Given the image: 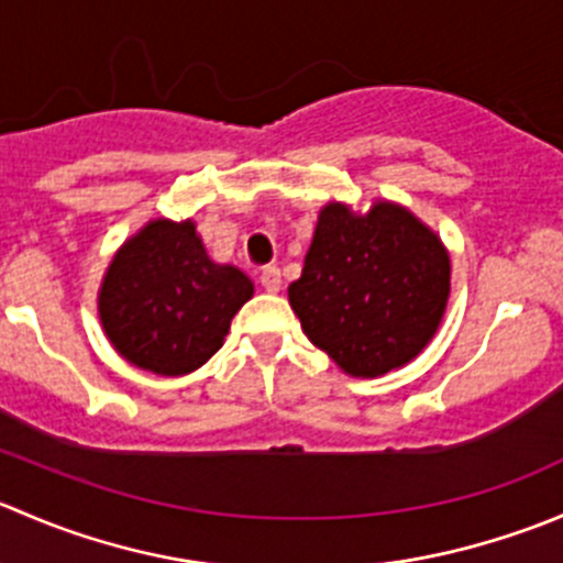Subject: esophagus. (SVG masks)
Instances as JSON below:
<instances>
[{"instance_id": "esophagus-1", "label": "esophagus", "mask_w": 563, "mask_h": 563, "mask_svg": "<svg viewBox=\"0 0 563 563\" xmlns=\"http://www.w3.org/2000/svg\"><path fill=\"white\" fill-rule=\"evenodd\" d=\"M261 286H264V291H269V294L280 291L283 288L280 269H277V266H266V269L261 272Z\"/></svg>"}]
</instances>
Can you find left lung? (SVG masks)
I'll use <instances>...</instances> for the list:
<instances>
[{"instance_id": "1", "label": "left lung", "mask_w": 563, "mask_h": 563, "mask_svg": "<svg viewBox=\"0 0 563 563\" xmlns=\"http://www.w3.org/2000/svg\"><path fill=\"white\" fill-rule=\"evenodd\" d=\"M450 299V253L406 207L365 214L327 203L288 302L316 349L349 376L376 378L433 340Z\"/></svg>"}]
</instances>
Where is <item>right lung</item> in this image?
Listing matches in <instances>:
<instances>
[{
	"instance_id": "1",
	"label": "right lung",
	"mask_w": 563,
	"mask_h": 563,
	"mask_svg": "<svg viewBox=\"0 0 563 563\" xmlns=\"http://www.w3.org/2000/svg\"><path fill=\"white\" fill-rule=\"evenodd\" d=\"M253 280L207 255L192 220H150L108 264L98 310L113 349L141 371L185 376L229 334Z\"/></svg>"
}]
</instances>
